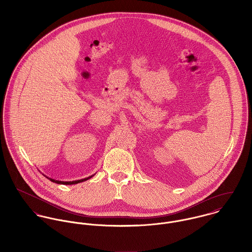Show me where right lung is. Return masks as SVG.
<instances>
[{
  "instance_id": "obj_1",
  "label": "right lung",
  "mask_w": 252,
  "mask_h": 252,
  "mask_svg": "<svg viewBox=\"0 0 252 252\" xmlns=\"http://www.w3.org/2000/svg\"><path fill=\"white\" fill-rule=\"evenodd\" d=\"M94 176V175H93ZM93 176H91V177H88V178H86V179H82V180H73V181H61V180H53V179H49V178H47L48 180H51L52 182H55V183H57V184H66V185H70V184H76V183H79V182H82V181H85V180H89V179H91Z\"/></svg>"
}]
</instances>
